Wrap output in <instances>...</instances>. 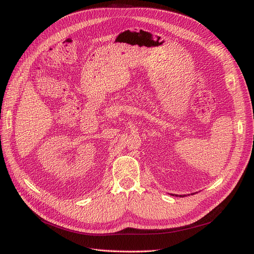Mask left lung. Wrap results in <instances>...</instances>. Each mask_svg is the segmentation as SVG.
I'll return each mask as SVG.
<instances>
[{
	"instance_id": "8db88e82",
	"label": "left lung",
	"mask_w": 254,
	"mask_h": 254,
	"mask_svg": "<svg viewBox=\"0 0 254 254\" xmlns=\"http://www.w3.org/2000/svg\"><path fill=\"white\" fill-rule=\"evenodd\" d=\"M180 196H181V195H180Z\"/></svg>"
}]
</instances>
